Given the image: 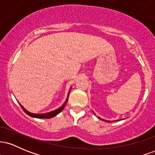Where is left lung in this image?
I'll return each instance as SVG.
<instances>
[{"label":"left lung","mask_w":155,"mask_h":155,"mask_svg":"<svg viewBox=\"0 0 155 155\" xmlns=\"http://www.w3.org/2000/svg\"><path fill=\"white\" fill-rule=\"evenodd\" d=\"M93 114H95V112H93ZM97 118H98V119H100V120H103V121H105V122H110V121H107V120H104V119H101V118H100V117H97ZM118 121H120V120H118Z\"/></svg>","instance_id":"8db88e82"}]
</instances>
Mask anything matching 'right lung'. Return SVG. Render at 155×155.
I'll return each mask as SVG.
<instances>
[{
  "label": "right lung",
  "instance_id": "right-lung-1",
  "mask_svg": "<svg viewBox=\"0 0 155 155\" xmlns=\"http://www.w3.org/2000/svg\"><path fill=\"white\" fill-rule=\"evenodd\" d=\"M71 89V87L70 90H69L68 93L66 100H65V102H64V104L62 105L61 107L58 108V109H55V110H54V111H51L50 112H47V113H44V114H33V113H31V112L28 111V110H26L25 108L23 107V106L20 104H19V105H20L21 107L22 108L23 111L25 112L27 114L29 115L30 117H34V118H38V119H49V118H52V117H55V116H56V115H58V114L60 113V112L62 111V110H63V108H64V107H65V104H66V103H67V101H68V99L69 94H70Z\"/></svg>",
  "mask_w": 155,
  "mask_h": 155
}]
</instances>
